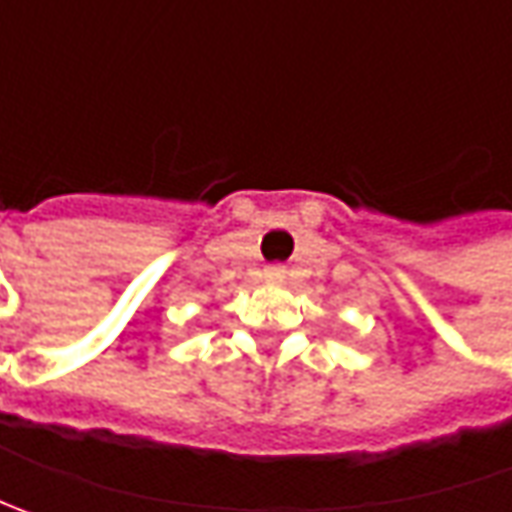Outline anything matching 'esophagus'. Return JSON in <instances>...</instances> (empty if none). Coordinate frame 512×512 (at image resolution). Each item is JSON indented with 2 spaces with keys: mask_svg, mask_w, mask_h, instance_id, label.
Instances as JSON below:
<instances>
[{
  "mask_svg": "<svg viewBox=\"0 0 512 512\" xmlns=\"http://www.w3.org/2000/svg\"><path fill=\"white\" fill-rule=\"evenodd\" d=\"M265 273H267V279H282V276H285V270H282V267H276V265L267 267Z\"/></svg>",
  "mask_w": 512,
  "mask_h": 512,
  "instance_id": "1",
  "label": "esophagus"
}]
</instances>
